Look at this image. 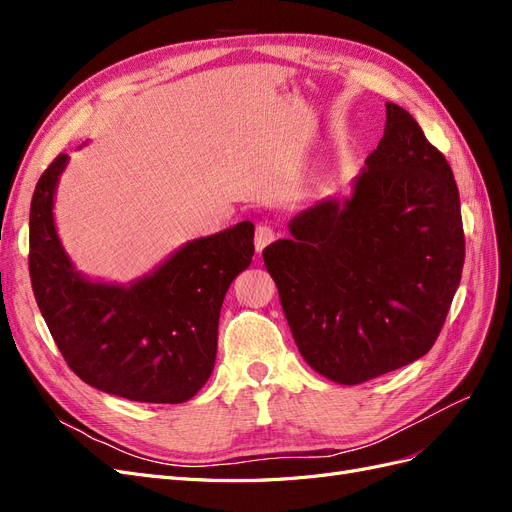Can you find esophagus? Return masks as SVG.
<instances>
[{"label":"esophagus","mask_w":512,"mask_h":512,"mask_svg":"<svg viewBox=\"0 0 512 512\" xmlns=\"http://www.w3.org/2000/svg\"><path fill=\"white\" fill-rule=\"evenodd\" d=\"M273 241H275V232H273L271 226H267V224L256 226L254 245H256V252H258V254H260L262 250H265V247H267L269 243H273Z\"/></svg>","instance_id":"obj_1"}]
</instances>
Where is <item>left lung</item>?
Masks as SVG:
<instances>
[{
    "mask_svg": "<svg viewBox=\"0 0 512 512\" xmlns=\"http://www.w3.org/2000/svg\"><path fill=\"white\" fill-rule=\"evenodd\" d=\"M262 258L307 365L361 384L431 350L457 292L466 239L446 158L386 102V126L344 200L301 211Z\"/></svg>",
    "mask_w": 512,
    "mask_h": 512,
    "instance_id": "1",
    "label": "left lung"
}]
</instances>
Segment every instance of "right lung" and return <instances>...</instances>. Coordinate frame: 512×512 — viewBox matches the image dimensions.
Segmentation results:
<instances>
[{"mask_svg":"<svg viewBox=\"0 0 512 512\" xmlns=\"http://www.w3.org/2000/svg\"><path fill=\"white\" fill-rule=\"evenodd\" d=\"M66 153L44 170L29 209V277L42 318L70 369L108 395L181 404L209 380L226 290L250 267L254 224L194 239L130 286L74 269L53 220Z\"/></svg>","mask_w":512,"mask_h":512,"instance_id":"add662e5","label":"right lung"}]
</instances>
